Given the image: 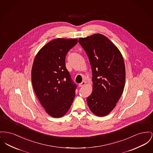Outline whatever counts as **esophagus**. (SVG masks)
<instances>
[{"label":"esophagus","mask_w":153,"mask_h":153,"mask_svg":"<svg viewBox=\"0 0 153 153\" xmlns=\"http://www.w3.org/2000/svg\"><path fill=\"white\" fill-rule=\"evenodd\" d=\"M85 81H82V82H81V83H80V84H79V86L80 87H83L84 85H85Z\"/></svg>","instance_id":"obj_1"}]
</instances>
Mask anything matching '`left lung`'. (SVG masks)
I'll use <instances>...</instances> for the list:
<instances>
[{
    "label": "left lung",
    "instance_id": "left-lung-1",
    "mask_svg": "<svg viewBox=\"0 0 153 153\" xmlns=\"http://www.w3.org/2000/svg\"><path fill=\"white\" fill-rule=\"evenodd\" d=\"M79 42L87 54L92 72V92L87 98V104L96 116H106L115 108L123 92V57L117 47L102 34L80 37Z\"/></svg>",
    "mask_w": 153,
    "mask_h": 153
}]
</instances>
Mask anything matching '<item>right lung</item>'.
<instances>
[{
  "mask_svg": "<svg viewBox=\"0 0 153 153\" xmlns=\"http://www.w3.org/2000/svg\"><path fill=\"white\" fill-rule=\"evenodd\" d=\"M77 40L54 39L44 45L35 58L31 72L33 88L41 105L51 117L63 116L75 97L76 85L66 68L65 57Z\"/></svg>",
  "mask_w": 153,
  "mask_h": 153,
  "instance_id": "add662e5",
  "label": "right lung"
}]
</instances>
